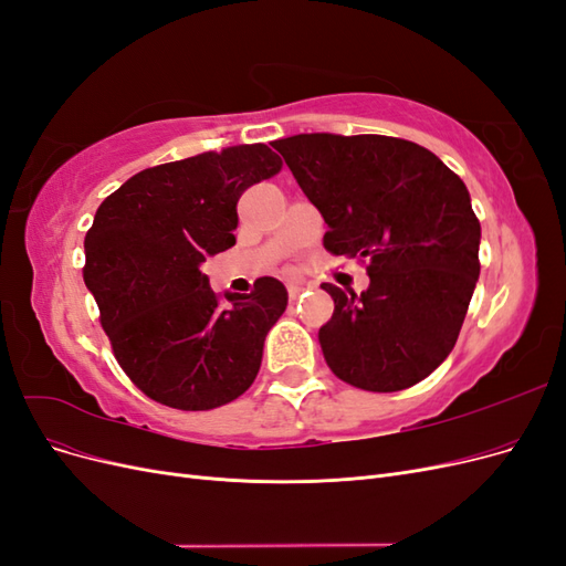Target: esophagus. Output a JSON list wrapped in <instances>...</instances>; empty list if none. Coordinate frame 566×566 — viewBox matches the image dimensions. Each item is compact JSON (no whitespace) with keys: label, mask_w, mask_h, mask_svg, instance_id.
Instances as JSON below:
<instances>
[{"label":"esophagus","mask_w":566,"mask_h":566,"mask_svg":"<svg viewBox=\"0 0 566 566\" xmlns=\"http://www.w3.org/2000/svg\"><path fill=\"white\" fill-rule=\"evenodd\" d=\"M302 293H304V285L302 283H287V297H290V302H295Z\"/></svg>","instance_id":"1"}]
</instances>
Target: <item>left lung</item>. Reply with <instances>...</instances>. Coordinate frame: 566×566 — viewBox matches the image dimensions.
Instances as JSON below:
<instances>
[{
	"instance_id": "obj_1",
	"label": "left lung",
	"mask_w": 566,
	"mask_h": 566,
	"mask_svg": "<svg viewBox=\"0 0 566 566\" xmlns=\"http://www.w3.org/2000/svg\"><path fill=\"white\" fill-rule=\"evenodd\" d=\"M328 231L323 248L366 264L368 290L333 283L325 364L366 391L424 380L455 345L479 279L482 227L462 179L432 150L380 134H297L273 144Z\"/></svg>"
}]
</instances>
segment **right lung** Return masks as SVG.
I'll list each match as a JSON object with an SVG mask.
<instances>
[{
    "label": "right lung",
    "instance_id": "obj_1",
    "mask_svg": "<svg viewBox=\"0 0 566 566\" xmlns=\"http://www.w3.org/2000/svg\"><path fill=\"white\" fill-rule=\"evenodd\" d=\"M264 144L148 167L98 205L84 238V283L127 378L179 410L224 406L254 382L264 337L287 306L281 281L212 293L205 256L235 245L238 200L281 172Z\"/></svg>",
    "mask_w": 566,
    "mask_h": 566
}]
</instances>
